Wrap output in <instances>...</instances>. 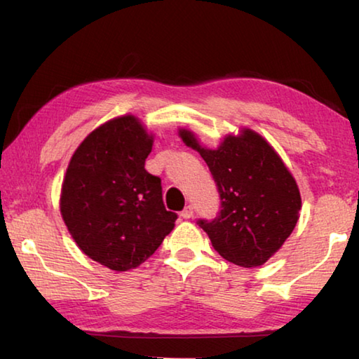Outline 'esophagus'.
I'll return each instance as SVG.
<instances>
[{"label":"esophagus","mask_w":359,"mask_h":359,"mask_svg":"<svg viewBox=\"0 0 359 359\" xmlns=\"http://www.w3.org/2000/svg\"><path fill=\"white\" fill-rule=\"evenodd\" d=\"M180 215H182V217H184V218H185V220H187V218H191V217H193V205H191V204H188V205H185V209L180 212Z\"/></svg>","instance_id":"obj_1"}]
</instances>
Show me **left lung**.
I'll return each mask as SVG.
<instances>
[{
	"label": "left lung",
	"mask_w": 359,
	"mask_h": 359,
	"mask_svg": "<svg viewBox=\"0 0 359 359\" xmlns=\"http://www.w3.org/2000/svg\"><path fill=\"white\" fill-rule=\"evenodd\" d=\"M179 135L203 156L220 194L214 220H198L212 247L229 263L264 264L293 233L301 210L299 188L282 158L248 128L226 136L215 150L201 147L191 131Z\"/></svg>",
	"instance_id": "obj_1"
}]
</instances>
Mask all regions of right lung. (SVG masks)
I'll list each match as a JSON object with an SVG mask.
<instances>
[{"label": "right lung", "instance_id": "obj_1", "mask_svg": "<svg viewBox=\"0 0 359 359\" xmlns=\"http://www.w3.org/2000/svg\"><path fill=\"white\" fill-rule=\"evenodd\" d=\"M154 145L135 115L106 121L72 155L60 210L79 248L112 271L142 264L171 233L161 179L145 171Z\"/></svg>", "mask_w": 359, "mask_h": 359}]
</instances>
